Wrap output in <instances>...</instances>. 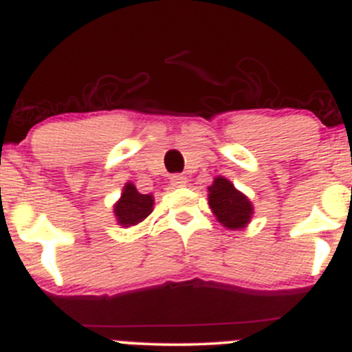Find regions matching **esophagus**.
I'll use <instances>...</instances> for the list:
<instances>
[{"label": "esophagus", "mask_w": 352, "mask_h": 352, "mask_svg": "<svg viewBox=\"0 0 352 352\" xmlns=\"http://www.w3.org/2000/svg\"><path fill=\"white\" fill-rule=\"evenodd\" d=\"M170 180H172V186L175 187H182L187 184L186 175H182V173H173V175L170 177Z\"/></svg>", "instance_id": "obj_1"}]
</instances>
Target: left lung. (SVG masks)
<instances>
[{
	"label": "left lung",
	"instance_id": "obj_1",
	"mask_svg": "<svg viewBox=\"0 0 352 352\" xmlns=\"http://www.w3.org/2000/svg\"><path fill=\"white\" fill-rule=\"evenodd\" d=\"M208 201L217 214L218 221L225 225L227 228H241L251 220L252 206L244 194L239 192L227 179L218 177L214 179L213 186L208 187Z\"/></svg>",
	"mask_w": 352,
	"mask_h": 352
}]
</instances>
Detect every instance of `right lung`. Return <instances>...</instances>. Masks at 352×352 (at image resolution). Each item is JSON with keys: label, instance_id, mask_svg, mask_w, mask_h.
Here are the masks:
<instances>
[{"label": "right lung", "instance_id": "right-lung-1", "mask_svg": "<svg viewBox=\"0 0 352 352\" xmlns=\"http://www.w3.org/2000/svg\"><path fill=\"white\" fill-rule=\"evenodd\" d=\"M153 211V196L151 194L138 192L135 186L131 182L125 186L120 201L115 206V214L120 225H138L144 220Z\"/></svg>", "mask_w": 352, "mask_h": 352}]
</instances>
